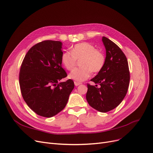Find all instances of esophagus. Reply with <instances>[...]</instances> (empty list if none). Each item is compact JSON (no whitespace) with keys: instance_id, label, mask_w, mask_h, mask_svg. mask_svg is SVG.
<instances>
[{"instance_id":"34e87169","label":"esophagus","mask_w":153,"mask_h":153,"mask_svg":"<svg viewBox=\"0 0 153 153\" xmlns=\"http://www.w3.org/2000/svg\"><path fill=\"white\" fill-rule=\"evenodd\" d=\"M74 83H75V86H78V85H81V84H82V83L78 82H74Z\"/></svg>"}]
</instances>
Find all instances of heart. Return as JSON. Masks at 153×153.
I'll use <instances>...</instances> for the list:
<instances>
[{"instance_id":"b5f03b06","label":"heart","mask_w":153,"mask_h":153,"mask_svg":"<svg viewBox=\"0 0 153 153\" xmlns=\"http://www.w3.org/2000/svg\"><path fill=\"white\" fill-rule=\"evenodd\" d=\"M81 68L73 70L68 78L76 82H83L88 79L91 71L98 73L102 70L105 65V58L100 51L87 42H83L73 46L71 53L64 52L61 58L63 65L68 70L74 68L76 60L80 59Z\"/></svg>"}]
</instances>
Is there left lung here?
<instances>
[{
    "label": "left lung",
    "mask_w": 153,
    "mask_h": 153,
    "mask_svg": "<svg viewBox=\"0 0 153 153\" xmlns=\"http://www.w3.org/2000/svg\"><path fill=\"white\" fill-rule=\"evenodd\" d=\"M102 41L106 50L103 68L92 79L97 85H87L86 99L97 111L107 112L117 107L124 99L130 81L129 66L125 54L111 40L103 36Z\"/></svg>",
    "instance_id": "left-lung-1"
}]
</instances>
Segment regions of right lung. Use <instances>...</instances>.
Masks as SVG:
<instances>
[{"label":"right lung","mask_w":153,"mask_h":153,"mask_svg":"<svg viewBox=\"0 0 153 153\" xmlns=\"http://www.w3.org/2000/svg\"><path fill=\"white\" fill-rule=\"evenodd\" d=\"M63 43L47 40L28 51L19 73L21 94L29 107L40 116L51 117L65 107L74 88L72 80L59 82L67 74L62 67Z\"/></svg>","instance_id":"add662e5"}]
</instances>
